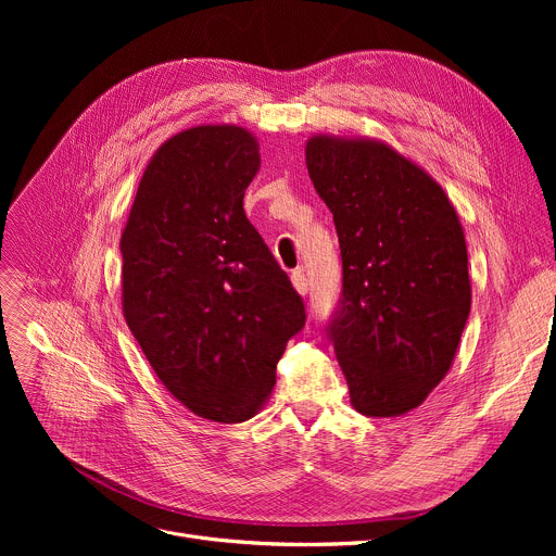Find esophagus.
Masks as SVG:
<instances>
[{
  "mask_svg": "<svg viewBox=\"0 0 556 556\" xmlns=\"http://www.w3.org/2000/svg\"><path fill=\"white\" fill-rule=\"evenodd\" d=\"M290 281H293V286L298 288L300 295H306V293H308V277H306L304 268L293 270V275H290Z\"/></svg>",
  "mask_w": 556,
  "mask_h": 556,
  "instance_id": "obj_1",
  "label": "esophagus"
}]
</instances>
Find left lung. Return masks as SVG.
I'll return each mask as SVG.
<instances>
[{
    "instance_id": "8db88e82",
    "label": "left lung",
    "mask_w": 556,
    "mask_h": 556,
    "mask_svg": "<svg viewBox=\"0 0 556 556\" xmlns=\"http://www.w3.org/2000/svg\"><path fill=\"white\" fill-rule=\"evenodd\" d=\"M306 166L333 214L342 293L327 338L365 417H399L442 381L471 313L453 204L390 146L313 137Z\"/></svg>"
}]
</instances>
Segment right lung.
<instances>
[{
	"label": "right lung",
	"mask_w": 556,
	"mask_h": 556,
	"mask_svg": "<svg viewBox=\"0 0 556 556\" xmlns=\"http://www.w3.org/2000/svg\"><path fill=\"white\" fill-rule=\"evenodd\" d=\"M258 143L237 126L170 137L143 170L122 233L128 329L198 417L250 419L306 308L248 220Z\"/></svg>",
	"instance_id": "obj_1"
}]
</instances>
